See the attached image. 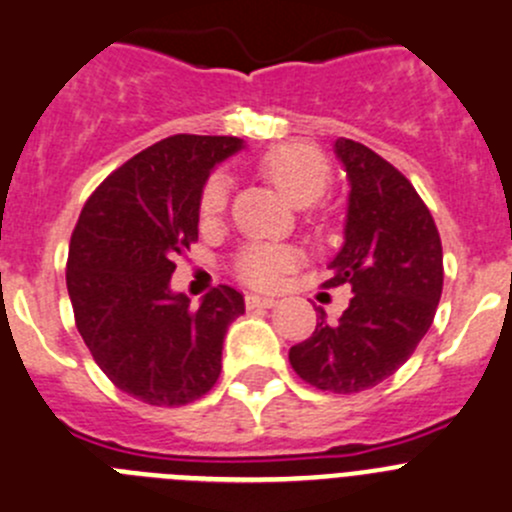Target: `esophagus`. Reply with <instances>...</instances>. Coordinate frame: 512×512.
Masks as SVG:
<instances>
[{
    "instance_id": "esophagus-1",
    "label": "esophagus",
    "mask_w": 512,
    "mask_h": 512,
    "mask_svg": "<svg viewBox=\"0 0 512 512\" xmlns=\"http://www.w3.org/2000/svg\"><path fill=\"white\" fill-rule=\"evenodd\" d=\"M247 308H275L278 305V300L275 298H267V295H247L245 298Z\"/></svg>"
}]
</instances>
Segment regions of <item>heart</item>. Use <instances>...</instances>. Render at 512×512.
Here are the masks:
<instances>
[{
  "label": "heart",
  "instance_id": "b5f03b06",
  "mask_svg": "<svg viewBox=\"0 0 512 512\" xmlns=\"http://www.w3.org/2000/svg\"><path fill=\"white\" fill-rule=\"evenodd\" d=\"M262 174L283 191L285 197L298 207L313 204L323 197L331 184V164L326 156L305 143H280L260 156L257 161ZM229 204L227 179L214 174L204 184L199 197V214L202 222H217ZM300 255L295 247L278 245V242H250L234 257V272L250 288H275L285 278V272L298 265Z\"/></svg>",
  "mask_w": 512,
  "mask_h": 512
}]
</instances>
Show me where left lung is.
Segmentation results:
<instances>
[{
    "label": "left lung",
    "instance_id": "obj_1",
    "mask_svg": "<svg viewBox=\"0 0 512 512\" xmlns=\"http://www.w3.org/2000/svg\"><path fill=\"white\" fill-rule=\"evenodd\" d=\"M348 194L343 247L326 288L351 285L336 323L318 310L313 336L290 348L305 384L333 394L371 389L407 364L442 295V242L412 181L364 143L338 138Z\"/></svg>",
    "mask_w": 512,
    "mask_h": 512
}]
</instances>
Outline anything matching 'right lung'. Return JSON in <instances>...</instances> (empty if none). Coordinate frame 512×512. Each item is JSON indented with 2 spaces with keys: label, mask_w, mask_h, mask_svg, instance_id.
Wrapping results in <instances>:
<instances>
[{
  "label": "right lung",
  "mask_w": 512,
  "mask_h": 512,
  "mask_svg": "<svg viewBox=\"0 0 512 512\" xmlns=\"http://www.w3.org/2000/svg\"><path fill=\"white\" fill-rule=\"evenodd\" d=\"M240 148L242 138L191 133L148 146L90 194L70 237L75 326L100 371L154 407H181L217 384L224 333L245 313L229 285L199 308L169 288L176 255L199 237L209 174Z\"/></svg>",
  "instance_id": "right-lung-1"
}]
</instances>
